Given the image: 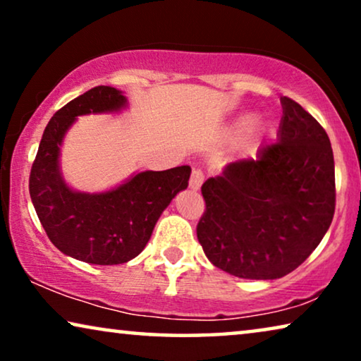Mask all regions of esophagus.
Returning a JSON list of instances; mask_svg holds the SVG:
<instances>
[{"mask_svg":"<svg viewBox=\"0 0 361 361\" xmlns=\"http://www.w3.org/2000/svg\"><path fill=\"white\" fill-rule=\"evenodd\" d=\"M202 182H204V172L199 171V169L192 171V176H190V180H189L190 189L199 190L200 185H202Z\"/></svg>","mask_w":361,"mask_h":361,"instance_id":"obj_1","label":"esophagus"}]
</instances>
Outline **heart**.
<instances>
[{
    "mask_svg": "<svg viewBox=\"0 0 361 361\" xmlns=\"http://www.w3.org/2000/svg\"><path fill=\"white\" fill-rule=\"evenodd\" d=\"M255 121H256L255 115H251V113H246V115L240 116L238 120H236V123H235V130L238 131V133H245V131H248L250 128L255 125Z\"/></svg>",
    "mask_w": 361,
    "mask_h": 361,
    "instance_id": "b5f03b06",
    "label": "heart"
}]
</instances>
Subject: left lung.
<instances>
[{"label": "left lung", "mask_w": 361, "mask_h": 361, "mask_svg": "<svg viewBox=\"0 0 361 361\" xmlns=\"http://www.w3.org/2000/svg\"><path fill=\"white\" fill-rule=\"evenodd\" d=\"M278 141L202 185L197 238L210 263L245 279H278L317 248L335 212L327 133L298 102L281 98Z\"/></svg>", "instance_id": "8db88e82"}]
</instances>
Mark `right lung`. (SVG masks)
<instances>
[{
  "instance_id": "right-lung-1",
  "label": "right lung",
  "mask_w": 361,
  "mask_h": 361,
  "mask_svg": "<svg viewBox=\"0 0 361 361\" xmlns=\"http://www.w3.org/2000/svg\"><path fill=\"white\" fill-rule=\"evenodd\" d=\"M126 98L95 87L56 111L44 130L29 176V194L49 240L62 253L90 264H121L145 250L157 219L187 189L189 166L146 171L105 194L68 189L59 172L62 137L78 115L116 111Z\"/></svg>"
}]
</instances>
